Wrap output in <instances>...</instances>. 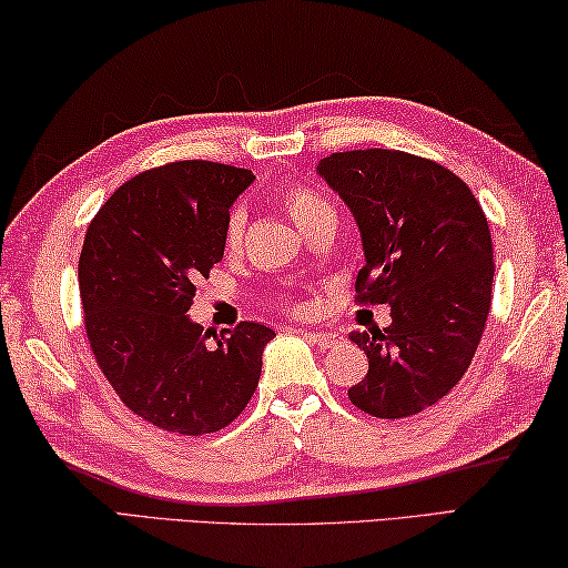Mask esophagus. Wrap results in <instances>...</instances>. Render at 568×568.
Here are the masks:
<instances>
[{"label":"esophagus","instance_id":"34e87169","mask_svg":"<svg viewBox=\"0 0 568 568\" xmlns=\"http://www.w3.org/2000/svg\"><path fill=\"white\" fill-rule=\"evenodd\" d=\"M306 339H310L312 344L322 346V349H329V346H334L336 342H339V334H329V332H302Z\"/></svg>","mask_w":568,"mask_h":568}]
</instances>
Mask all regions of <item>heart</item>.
<instances>
[{"mask_svg":"<svg viewBox=\"0 0 568 568\" xmlns=\"http://www.w3.org/2000/svg\"><path fill=\"white\" fill-rule=\"evenodd\" d=\"M284 204H286V212L292 214L294 224L302 229H310L314 222H320L322 216H329L334 214L332 206L326 204V199L320 196L310 186H292L290 192L284 194ZM244 226H246V216L242 209H234L232 214L226 219V229H224V242L229 248L239 246L244 236Z\"/></svg>","mask_w":568,"mask_h":568,"instance_id":"1","label":"heart"}]
</instances>
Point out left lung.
I'll use <instances>...</instances> for the list:
<instances>
[{"instance_id":"1","label":"left lung","mask_w":568,"mask_h":568,"mask_svg":"<svg viewBox=\"0 0 568 568\" xmlns=\"http://www.w3.org/2000/svg\"><path fill=\"white\" fill-rule=\"evenodd\" d=\"M316 174L359 226V302L392 306L386 329L349 334L369 359L349 399L379 419L419 414L454 389L484 334L494 284L486 216L459 176L406 152H339Z\"/></svg>"}]
</instances>
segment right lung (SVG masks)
<instances>
[{
    "instance_id": "right-lung-1",
    "label": "right lung",
    "mask_w": 568,
    "mask_h": 568,
    "mask_svg": "<svg viewBox=\"0 0 568 568\" xmlns=\"http://www.w3.org/2000/svg\"><path fill=\"white\" fill-rule=\"evenodd\" d=\"M252 182L248 169L202 159L156 166L119 186L87 229V339L119 399L164 432L199 436L232 424L276 336L256 322L216 336L186 314L196 278L222 262L229 209Z\"/></svg>"
}]
</instances>
